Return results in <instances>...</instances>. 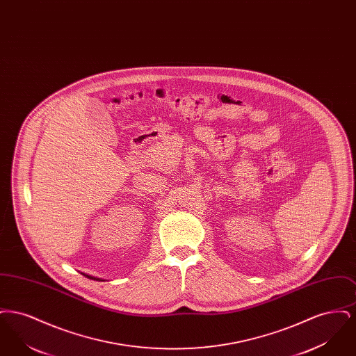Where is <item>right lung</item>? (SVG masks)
<instances>
[{
    "label": "right lung",
    "mask_w": 356,
    "mask_h": 356,
    "mask_svg": "<svg viewBox=\"0 0 356 356\" xmlns=\"http://www.w3.org/2000/svg\"><path fill=\"white\" fill-rule=\"evenodd\" d=\"M83 275H84V276H86V277H89V279H93V280H99V282L102 280L100 277H95V276H90V275H86V273H83ZM102 282H104V280H102Z\"/></svg>",
    "instance_id": "1"
}]
</instances>
